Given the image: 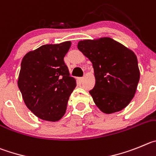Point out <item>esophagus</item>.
Returning <instances> with one entry per match:
<instances>
[{
  "label": "esophagus",
  "mask_w": 156,
  "mask_h": 156,
  "mask_svg": "<svg viewBox=\"0 0 156 156\" xmlns=\"http://www.w3.org/2000/svg\"><path fill=\"white\" fill-rule=\"evenodd\" d=\"M78 80H79V81H81V82H82L84 80V78H78Z\"/></svg>",
  "instance_id": "esophagus-1"
}]
</instances>
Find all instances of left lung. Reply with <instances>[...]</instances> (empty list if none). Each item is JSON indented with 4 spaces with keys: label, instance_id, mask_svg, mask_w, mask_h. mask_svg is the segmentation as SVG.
Wrapping results in <instances>:
<instances>
[{
    "label": "left lung",
    "instance_id": "8db88e82",
    "mask_svg": "<svg viewBox=\"0 0 156 156\" xmlns=\"http://www.w3.org/2000/svg\"><path fill=\"white\" fill-rule=\"evenodd\" d=\"M78 48L92 63L95 84L89 93L95 105L107 114L124 109L140 79L134 52L109 37L79 41Z\"/></svg>",
    "mask_w": 156,
    "mask_h": 156
}]
</instances>
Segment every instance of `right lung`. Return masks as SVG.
Instances as JSON below:
<instances>
[{"instance_id":"right-lung-1","label":"right lung","mask_w":156,"mask_h":156,"mask_svg":"<svg viewBox=\"0 0 156 156\" xmlns=\"http://www.w3.org/2000/svg\"><path fill=\"white\" fill-rule=\"evenodd\" d=\"M71 45L70 41L43 45L26 54L21 63L18 85L23 100L43 120L54 122L62 118L76 87L64 61Z\"/></svg>"}]
</instances>
